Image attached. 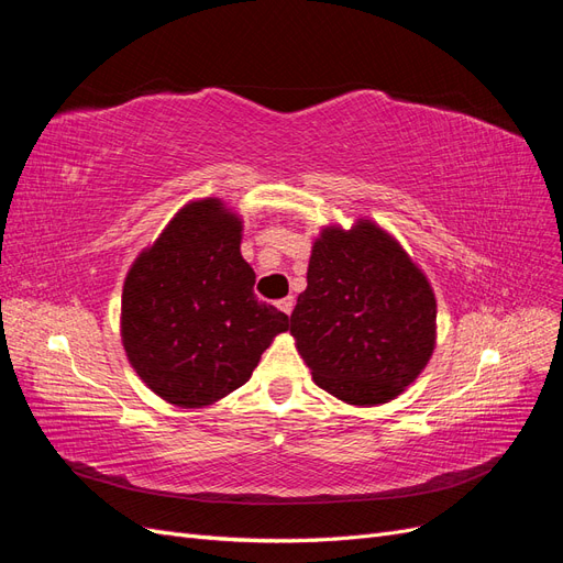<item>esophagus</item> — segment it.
I'll return each instance as SVG.
<instances>
[{
	"label": "esophagus",
	"mask_w": 563,
	"mask_h": 563,
	"mask_svg": "<svg viewBox=\"0 0 563 563\" xmlns=\"http://www.w3.org/2000/svg\"><path fill=\"white\" fill-rule=\"evenodd\" d=\"M294 305H296L294 296H288V298H282V300L277 302V308H279L284 314H291V312H294Z\"/></svg>",
	"instance_id": "obj_1"
}]
</instances>
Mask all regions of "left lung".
<instances>
[{
  "instance_id": "left-lung-1",
  "label": "left lung",
  "mask_w": 563,
  "mask_h": 563,
  "mask_svg": "<svg viewBox=\"0 0 563 563\" xmlns=\"http://www.w3.org/2000/svg\"><path fill=\"white\" fill-rule=\"evenodd\" d=\"M437 300L416 263L371 220L312 246L291 333L314 383L354 406L401 395L434 350Z\"/></svg>"
}]
</instances>
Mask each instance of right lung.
I'll return each instance as SVG.
<instances>
[{
  "instance_id": "1",
  "label": "right lung",
  "mask_w": 563,
  "mask_h": 563,
  "mask_svg": "<svg viewBox=\"0 0 563 563\" xmlns=\"http://www.w3.org/2000/svg\"><path fill=\"white\" fill-rule=\"evenodd\" d=\"M242 220L218 199L187 203L131 265L122 343L141 380L183 408L242 387L288 317L255 298Z\"/></svg>"
}]
</instances>
